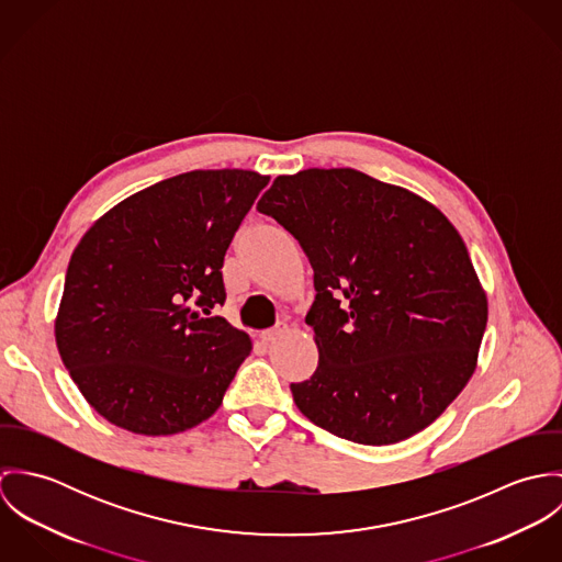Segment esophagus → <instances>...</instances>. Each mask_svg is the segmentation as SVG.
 <instances>
[{"label": "esophagus", "mask_w": 562, "mask_h": 562, "mask_svg": "<svg viewBox=\"0 0 562 562\" xmlns=\"http://www.w3.org/2000/svg\"><path fill=\"white\" fill-rule=\"evenodd\" d=\"M285 333V326H274V328H270V330H263L259 337H261V341L263 344H272L277 337H281Z\"/></svg>", "instance_id": "esophagus-1"}]
</instances>
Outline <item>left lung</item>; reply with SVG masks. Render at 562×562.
<instances>
[{
    "label": "left lung",
    "instance_id": "obj_1",
    "mask_svg": "<svg viewBox=\"0 0 562 562\" xmlns=\"http://www.w3.org/2000/svg\"><path fill=\"white\" fill-rule=\"evenodd\" d=\"M303 246L321 352L292 385L305 417L363 446L430 426L470 383L486 294L454 225L419 194L355 168L279 175L257 203Z\"/></svg>",
    "mask_w": 562,
    "mask_h": 562
}]
</instances>
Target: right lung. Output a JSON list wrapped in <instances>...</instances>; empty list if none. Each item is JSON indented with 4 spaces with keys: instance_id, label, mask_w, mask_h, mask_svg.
<instances>
[{
    "instance_id": "add662e5",
    "label": "right lung",
    "mask_w": 562,
    "mask_h": 562,
    "mask_svg": "<svg viewBox=\"0 0 562 562\" xmlns=\"http://www.w3.org/2000/svg\"><path fill=\"white\" fill-rule=\"evenodd\" d=\"M268 175L190 170L108 210L76 246L54 324L86 402L134 435L166 437L223 404L252 341L221 316L223 261Z\"/></svg>"
}]
</instances>
